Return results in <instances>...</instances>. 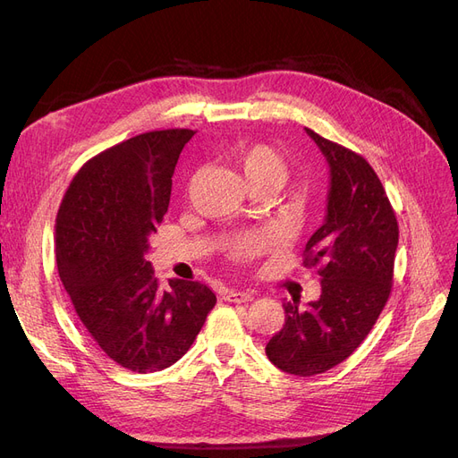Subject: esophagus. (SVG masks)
I'll return each instance as SVG.
<instances>
[{
  "label": "esophagus",
  "instance_id": "esophagus-1",
  "mask_svg": "<svg viewBox=\"0 0 458 458\" xmlns=\"http://www.w3.org/2000/svg\"><path fill=\"white\" fill-rule=\"evenodd\" d=\"M225 300L234 301V303H246V301L254 300V293H244V290H229Z\"/></svg>",
  "mask_w": 458,
  "mask_h": 458
}]
</instances>
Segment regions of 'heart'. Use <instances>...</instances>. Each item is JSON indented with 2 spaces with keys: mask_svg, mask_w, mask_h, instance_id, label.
Returning a JSON list of instances; mask_svg holds the SVG:
<instances>
[{
  "mask_svg": "<svg viewBox=\"0 0 458 458\" xmlns=\"http://www.w3.org/2000/svg\"><path fill=\"white\" fill-rule=\"evenodd\" d=\"M234 162L242 170L252 189H276L279 191L288 177V164L279 150L266 143L246 145L234 150ZM276 242V237L271 231H254L234 237L229 242V254L239 259H250Z\"/></svg>",
  "mask_w": 458,
  "mask_h": 458,
  "instance_id": "heart-1",
  "label": "heart"
}]
</instances>
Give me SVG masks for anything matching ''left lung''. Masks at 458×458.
<instances>
[{
  "label": "left lung",
  "mask_w": 458,
  "mask_h": 458,
  "mask_svg": "<svg viewBox=\"0 0 458 458\" xmlns=\"http://www.w3.org/2000/svg\"><path fill=\"white\" fill-rule=\"evenodd\" d=\"M306 131L330 168L325 224L303 250V266H318L321 298L306 311L284 303V325L266 345L269 361L296 377L327 372L367 338L392 293L399 241L395 212L370 164Z\"/></svg>",
  "instance_id": "obj_1"
}]
</instances>
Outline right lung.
I'll list each match as a JSON object with an SVG mask.
<instances>
[{"label":"right lung","mask_w":458,"mask_h":458,"mask_svg":"<svg viewBox=\"0 0 458 458\" xmlns=\"http://www.w3.org/2000/svg\"><path fill=\"white\" fill-rule=\"evenodd\" d=\"M192 130L135 135L81 165L55 219V259L81 325L120 367L168 369L195 342L216 294L199 281L162 288L147 261Z\"/></svg>","instance_id":"1"}]
</instances>
